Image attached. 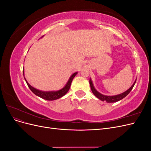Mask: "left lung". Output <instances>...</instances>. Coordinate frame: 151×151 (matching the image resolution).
<instances>
[{"mask_svg":"<svg viewBox=\"0 0 151 151\" xmlns=\"http://www.w3.org/2000/svg\"><path fill=\"white\" fill-rule=\"evenodd\" d=\"M135 82H136V81L134 82L133 85H132L127 91H125L124 93H123L120 94H118V95H115V96H106V95H103L101 93H99L98 91L94 88V87L93 84V82H92V81H91V79L89 80V84H90L91 91H92L93 93L94 94L96 97L98 98L100 100H101V101H105L107 103H114V102H117L118 101H120V100L122 99L123 98H124L125 96H127L130 93L131 90L133 89L134 86L135 84Z\"/></svg>","mask_w":151,"mask_h":151,"instance_id":"8db88e82","label":"left lung"}]
</instances>
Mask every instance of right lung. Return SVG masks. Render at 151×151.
Returning a JSON list of instances; mask_svg holds the SVG:
<instances>
[{"instance_id":"add662e5","label":"right lung","mask_w":151,"mask_h":151,"mask_svg":"<svg viewBox=\"0 0 151 151\" xmlns=\"http://www.w3.org/2000/svg\"><path fill=\"white\" fill-rule=\"evenodd\" d=\"M77 74V72L74 73V74L70 77V78L68 79L66 85L60 90H58L57 91H43L38 90L37 89L33 88V87H32L28 83V81H26V79L25 78L24 79L27 84H28L29 87V88L35 95L38 96L44 99L48 100V101H53V100H55V99L60 98L68 92V90L70 89L72 81ZM23 75H24V70H23Z\"/></svg>"}]
</instances>
